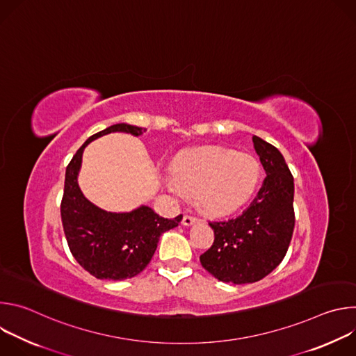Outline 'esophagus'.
<instances>
[{"mask_svg":"<svg viewBox=\"0 0 356 356\" xmlns=\"http://www.w3.org/2000/svg\"><path fill=\"white\" fill-rule=\"evenodd\" d=\"M198 220L195 218V217H191V216H184L183 217V220H181V224L184 225V227H190V225H193V224H195Z\"/></svg>","mask_w":356,"mask_h":356,"instance_id":"34e87169","label":"esophagus"}]
</instances>
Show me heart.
Listing matches in <instances>:
<instances>
[{
  "mask_svg": "<svg viewBox=\"0 0 356 356\" xmlns=\"http://www.w3.org/2000/svg\"><path fill=\"white\" fill-rule=\"evenodd\" d=\"M172 175L175 181H166L170 193H197L202 210L222 216L238 210L255 193L262 168L252 155L207 146L181 152L172 163Z\"/></svg>",
  "mask_w": 356,
  "mask_h": 356,
  "instance_id": "obj_1",
  "label": "heart"
}]
</instances>
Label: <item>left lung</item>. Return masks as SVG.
Wrapping results in <instances>:
<instances>
[{
    "label": "left lung",
    "instance_id": "8db88e82",
    "mask_svg": "<svg viewBox=\"0 0 356 356\" xmlns=\"http://www.w3.org/2000/svg\"><path fill=\"white\" fill-rule=\"evenodd\" d=\"M266 172L249 207L235 218L209 222L214 243L201 266L224 283L245 284L268 276L283 261L294 229V180L277 147L252 136Z\"/></svg>",
    "mask_w": 356,
    "mask_h": 356
}]
</instances>
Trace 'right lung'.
Returning a JSON list of instances; mask_svg holds the SVG:
<instances>
[{
  "label": "right lung",
  "mask_w": 356,
  "mask_h": 356,
  "mask_svg": "<svg viewBox=\"0 0 356 356\" xmlns=\"http://www.w3.org/2000/svg\"><path fill=\"white\" fill-rule=\"evenodd\" d=\"M113 132L139 136L145 128L115 124L91 135L81 145L66 168L60 214L70 252L80 266L97 279L124 280L147 266L161 235L177 227L183 216L168 220L147 206L129 213H111L84 197L79 187L83 152L90 142Z\"/></svg>",
  "instance_id": "1"
}]
</instances>
